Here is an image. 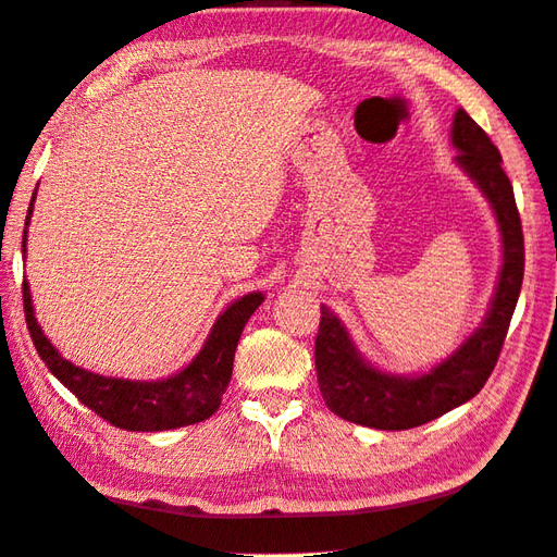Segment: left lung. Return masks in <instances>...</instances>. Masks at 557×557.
Listing matches in <instances>:
<instances>
[{
    "label": "left lung",
    "instance_id": "left-lung-1",
    "mask_svg": "<svg viewBox=\"0 0 557 557\" xmlns=\"http://www.w3.org/2000/svg\"><path fill=\"white\" fill-rule=\"evenodd\" d=\"M450 144L458 150L455 165L478 185L497 219L502 236L497 287L480 326L448 358L419 375H394L372 366L356 348L346 323L321 305L313 350L321 397L336 417L360 426L407 431L470 401L497 366L517 309L523 282V231L499 150L465 109L455 111Z\"/></svg>",
    "mask_w": 557,
    "mask_h": 557
}]
</instances>
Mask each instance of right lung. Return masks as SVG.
<instances>
[{"label": "right lung", "mask_w": 557, "mask_h": 557, "mask_svg": "<svg viewBox=\"0 0 557 557\" xmlns=\"http://www.w3.org/2000/svg\"><path fill=\"white\" fill-rule=\"evenodd\" d=\"M36 191L28 205L26 228L22 250L26 252V234L32 224ZM265 301L262 292L238 297L236 301L219 313L214 326H211L205 346L191 362L175 375L163 380H124V377H104L99 372L85 370L75 362L65 360L48 341L44 329L38 326L32 289L24 280V311L26 326L32 331V341L38 350L40 360L48 370L75 394V397L92 409L99 417L107 419L111 426L124 431H170L180 426H191L209 419L219 409L221 397L231 382L234 370V356L240 333H244L248 319Z\"/></svg>", "instance_id": "right-lung-1"}]
</instances>
